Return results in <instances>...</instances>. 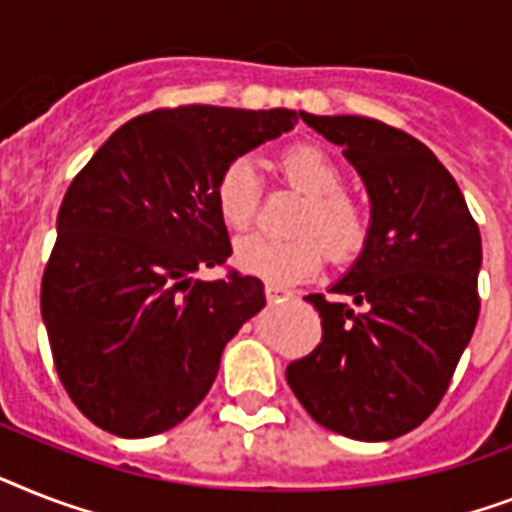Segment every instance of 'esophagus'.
Wrapping results in <instances>:
<instances>
[{"mask_svg": "<svg viewBox=\"0 0 512 512\" xmlns=\"http://www.w3.org/2000/svg\"><path fill=\"white\" fill-rule=\"evenodd\" d=\"M265 297H268V302H281V299H289L292 294L278 289V286H265Z\"/></svg>", "mask_w": 512, "mask_h": 512, "instance_id": "obj_1", "label": "esophagus"}]
</instances>
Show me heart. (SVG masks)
I'll return each instance as SVG.
<instances>
[{
	"label": "heart",
	"mask_w": 512,
	"mask_h": 512,
	"mask_svg": "<svg viewBox=\"0 0 512 512\" xmlns=\"http://www.w3.org/2000/svg\"><path fill=\"white\" fill-rule=\"evenodd\" d=\"M278 170L294 191L305 194V205L294 220V239L249 234L236 242V265L273 286H289L315 276L328 255L344 263L368 239V210L344 191V170L326 149L294 144L278 157ZM263 197V181L249 157H236L220 170L215 205L228 228L244 231L255 220Z\"/></svg>",
	"instance_id": "b5f03b06"
}]
</instances>
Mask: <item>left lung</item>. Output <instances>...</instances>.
Returning a JSON list of instances; mask_svg holds the SVG:
<instances>
[{
	"label": "left lung",
	"instance_id": "left-lung-1",
	"mask_svg": "<svg viewBox=\"0 0 512 512\" xmlns=\"http://www.w3.org/2000/svg\"><path fill=\"white\" fill-rule=\"evenodd\" d=\"M371 197L363 252L331 292L307 294L323 339L286 368L315 423L360 442L413 431L442 402L479 321L481 234L463 191L426 144L357 115H310Z\"/></svg>",
	"mask_w": 512,
	"mask_h": 512
}]
</instances>
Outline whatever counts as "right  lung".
<instances>
[{
    "instance_id": "1",
    "label": "right lung",
    "mask_w": 512,
    "mask_h": 512,
    "mask_svg": "<svg viewBox=\"0 0 512 512\" xmlns=\"http://www.w3.org/2000/svg\"><path fill=\"white\" fill-rule=\"evenodd\" d=\"M297 112L189 105L128 120L73 178L41 278L57 376L91 423L126 439L173 429L205 400L220 355L265 307L231 270L220 170L292 131Z\"/></svg>"
}]
</instances>
